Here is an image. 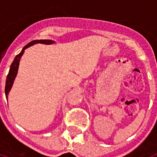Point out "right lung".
<instances>
[{
	"label": "right lung",
	"mask_w": 157,
	"mask_h": 157,
	"mask_svg": "<svg viewBox=\"0 0 157 157\" xmlns=\"http://www.w3.org/2000/svg\"><path fill=\"white\" fill-rule=\"evenodd\" d=\"M53 42L54 41H51V40H35V41H33L31 42L28 43L26 46H24V48H23V50L21 51V52L18 54L17 56H16V58L14 59L12 63L11 64L10 70H9V72H8V76H7L6 78V83H5V96H6L7 99H8V93H9L11 88H12V84H13L14 80H15V78H16V75H17L19 60H20V58H21L22 55L24 52L25 49L28 48V47L31 46V45H34L36 43H41V44H45V45H50V44H52Z\"/></svg>",
	"instance_id": "right-lung-1"
}]
</instances>
